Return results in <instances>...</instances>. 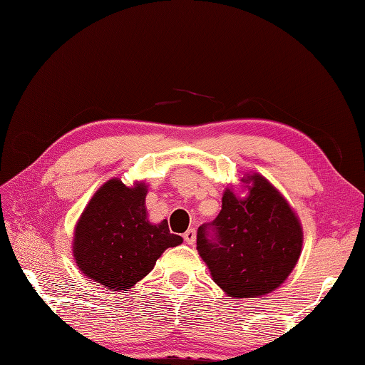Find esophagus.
I'll list each match as a JSON object with an SVG mask.
<instances>
[{"mask_svg":"<svg viewBox=\"0 0 365 365\" xmlns=\"http://www.w3.org/2000/svg\"><path fill=\"white\" fill-rule=\"evenodd\" d=\"M183 240H185V242H187L188 245H195V242H196V230H195V229H188V230L183 234Z\"/></svg>","mask_w":365,"mask_h":365,"instance_id":"obj_1","label":"esophagus"}]
</instances>
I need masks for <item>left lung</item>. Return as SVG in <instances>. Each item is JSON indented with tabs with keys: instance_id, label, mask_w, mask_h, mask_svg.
<instances>
[{
	"instance_id": "8db88e82",
	"label": "left lung",
	"mask_w": 365,
	"mask_h": 365,
	"mask_svg": "<svg viewBox=\"0 0 365 365\" xmlns=\"http://www.w3.org/2000/svg\"><path fill=\"white\" fill-rule=\"evenodd\" d=\"M246 196L227 187L221 212L197 229V252L232 299L274 292L301 255L302 227L287 199L259 173L245 174ZM215 237L207 238V229Z\"/></svg>"
}]
</instances>
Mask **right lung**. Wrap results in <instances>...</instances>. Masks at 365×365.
<instances>
[{
  "label": "right lung",
  "instance_id": "right-lung-1",
  "mask_svg": "<svg viewBox=\"0 0 365 365\" xmlns=\"http://www.w3.org/2000/svg\"><path fill=\"white\" fill-rule=\"evenodd\" d=\"M149 185L111 178L100 187L75 226L72 252L84 276L113 292H127L153 269L168 247L182 245L168 221H149Z\"/></svg>",
  "mask_w": 365,
  "mask_h": 365
}]
</instances>
